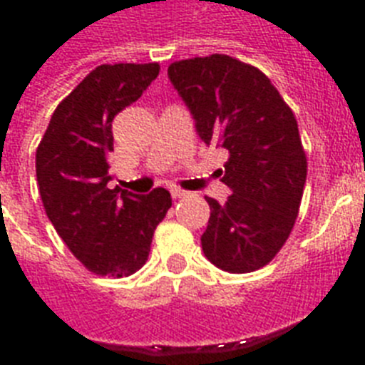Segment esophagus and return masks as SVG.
Segmentation results:
<instances>
[{
    "mask_svg": "<svg viewBox=\"0 0 365 365\" xmlns=\"http://www.w3.org/2000/svg\"><path fill=\"white\" fill-rule=\"evenodd\" d=\"M170 195H172V199H182V197H185L187 195V191H183V189H170Z\"/></svg>",
    "mask_w": 365,
    "mask_h": 365,
    "instance_id": "34e87169",
    "label": "esophagus"
}]
</instances>
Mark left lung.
Returning <instances> with one entry per match:
<instances>
[{
  "label": "left lung",
  "instance_id": "1",
  "mask_svg": "<svg viewBox=\"0 0 365 365\" xmlns=\"http://www.w3.org/2000/svg\"><path fill=\"white\" fill-rule=\"evenodd\" d=\"M168 77L205 143L227 149L225 205L206 197L202 252L227 272H252L280 252L299 214L307 155L294 111L255 66L210 54L178 60Z\"/></svg>",
  "mask_w": 365,
  "mask_h": 365
}]
</instances>
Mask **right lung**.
<instances>
[{
  "label": "right lung",
  "mask_w": 365,
  "mask_h": 365,
  "mask_svg": "<svg viewBox=\"0 0 365 365\" xmlns=\"http://www.w3.org/2000/svg\"><path fill=\"white\" fill-rule=\"evenodd\" d=\"M159 70L157 62L94 68L56 106L37 145V185L48 220L71 254L100 277L142 269L155 229L172 206L163 187L143 197L110 189L111 121Z\"/></svg>",
  "instance_id": "add662e5"
}]
</instances>
